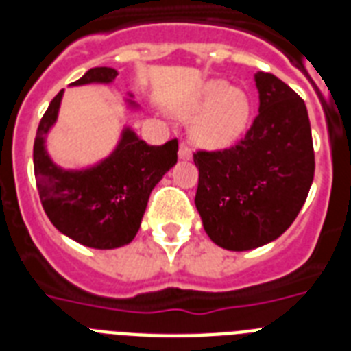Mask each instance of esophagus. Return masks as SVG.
Returning <instances> with one entry per match:
<instances>
[{
	"mask_svg": "<svg viewBox=\"0 0 351 351\" xmlns=\"http://www.w3.org/2000/svg\"><path fill=\"white\" fill-rule=\"evenodd\" d=\"M178 156H180L182 160H191V147H189L187 143H180V147H178Z\"/></svg>",
	"mask_w": 351,
	"mask_h": 351,
	"instance_id": "obj_1",
	"label": "esophagus"
}]
</instances>
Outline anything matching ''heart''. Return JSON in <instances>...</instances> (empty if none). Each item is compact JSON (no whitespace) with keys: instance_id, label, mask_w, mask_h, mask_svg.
Returning a JSON list of instances; mask_svg holds the SVG:
<instances>
[{"instance_id":"obj_1","label":"heart","mask_w":351,"mask_h":351,"mask_svg":"<svg viewBox=\"0 0 351 351\" xmlns=\"http://www.w3.org/2000/svg\"><path fill=\"white\" fill-rule=\"evenodd\" d=\"M176 114L193 120L195 142L209 149L228 147L242 134L250 120V100L244 90L222 80H209L187 100L175 107Z\"/></svg>"}]
</instances>
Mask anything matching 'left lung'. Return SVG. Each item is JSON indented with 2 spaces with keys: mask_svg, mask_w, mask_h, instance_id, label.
<instances>
[{
  "mask_svg": "<svg viewBox=\"0 0 351 351\" xmlns=\"http://www.w3.org/2000/svg\"><path fill=\"white\" fill-rule=\"evenodd\" d=\"M258 114L237 145L197 151L195 204L215 244L247 251L278 239L310 193L315 154L304 100L282 80L256 73Z\"/></svg>",
  "mask_w": 351,
  "mask_h": 351,
  "instance_id": "1",
  "label": "left lung"
}]
</instances>
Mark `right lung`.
Instances as JSON below:
<instances>
[{"instance_id":"right-lung-1","label":"right lung","mask_w":351,"mask_h":351,"mask_svg":"<svg viewBox=\"0 0 351 351\" xmlns=\"http://www.w3.org/2000/svg\"><path fill=\"white\" fill-rule=\"evenodd\" d=\"M117 69H89L71 85L111 84ZM63 90L52 98L34 140V175L41 206L60 233L95 250H114L136 237L147 200L176 164L178 140L149 145L125 127L117 149L87 169H63L51 160L45 136L56 123ZM129 106L136 109L132 100Z\"/></svg>"}]
</instances>
